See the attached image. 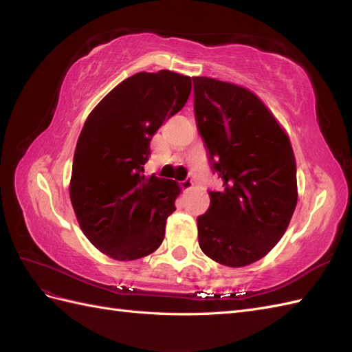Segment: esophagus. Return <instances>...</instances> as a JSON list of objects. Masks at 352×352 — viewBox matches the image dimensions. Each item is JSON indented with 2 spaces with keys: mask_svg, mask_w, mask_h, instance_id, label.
Wrapping results in <instances>:
<instances>
[{
  "mask_svg": "<svg viewBox=\"0 0 352 352\" xmlns=\"http://www.w3.org/2000/svg\"><path fill=\"white\" fill-rule=\"evenodd\" d=\"M180 186H182L185 192H189V190L194 189V182H192V180L186 179V180H184V182H180Z\"/></svg>",
  "mask_w": 352,
  "mask_h": 352,
  "instance_id": "1",
  "label": "esophagus"
}]
</instances>
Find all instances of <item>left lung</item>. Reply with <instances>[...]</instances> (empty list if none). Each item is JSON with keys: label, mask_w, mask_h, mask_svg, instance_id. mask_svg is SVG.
I'll list each match as a JSON object with an SVG mask.
<instances>
[{"label": "left lung", "mask_w": 352, "mask_h": 352, "mask_svg": "<svg viewBox=\"0 0 352 352\" xmlns=\"http://www.w3.org/2000/svg\"><path fill=\"white\" fill-rule=\"evenodd\" d=\"M194 80L195 117L223 190L198 217L199 248L228 267L267 255L296 207V166L289 138L247 88L212 78Z\"/></svg>", "instance_id": "8db88e82"}]
</instances>
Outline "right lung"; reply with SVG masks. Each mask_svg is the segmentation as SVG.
I'll return each mask as SVG.
<instances>
[{
    "label": "right lung",
    "instance_id": "obj_1",
    "mask_svg": "<svg viewBox=\"0 0 352 352\" xmlns=\"http://www.w3.org/2000/svg\"><path fill=\"white\" fill-rule=\"evenodd\" d=\"M192 82L170 70L141 72L98 102L79 135L70 201L85 236L119 261L142 258L164 239L180 186L144 175L150 142L184 109Z\"/></svg>",
    "mask_w": 352,
    "mask_h": 352
}]
</instances>
